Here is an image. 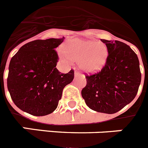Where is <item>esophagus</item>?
Returning a JSON list of instances; mask_svg holds the SVG:
<instances>
[{
    "instance_id": "esophagus-1",
    "label": "esophagus",
    "mask_w": 148,
    "mask_h": 148,
    "mask_svg": "<svg viewBox=\"0 0 148 148\" xmlns=\"http://www.w3.org/2000/svg\"><path fill=\"white\" fill-rule=\"evenodd\" d=\"M79 74H80V73H79V71H75V72H74V75H75V77H77V76H79Z\"/></svg>"
}]
</instances>
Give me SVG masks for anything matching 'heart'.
Returning a JSON list of instances; mask_svg holds the SVG:
<instances>
[{"label":"heart","instance_id":"heart-1","mask_svg":"<svg viewBox=\"0 0 148 148\" xmlns=\"http://www.w3.org/2000/svg\"><path fill=\"white\" fill-rule=\"evenodd\" d=\"M60 59L70 64L79 60V67L84 71L94 72L102 69L108 58V49L104 43L92 40L73 38L59 51Z\"/></svg>","mask_w":148,"mask_h":148}]
</instances>
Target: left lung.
<instances>
[{
	"label": "left lung",
	"mask_w": 148,
	"mask_h": 148,
	"mask_svg": "<svg viewBox=\"0 0 148 148\" xmlns=\"http://www.w3.org/2000/svg\"><path fill=\"white\" fill-rule=\"evenodd\" d=\"M101 40L107 46V60L101 71L86 74L81 94L91 110L112 114L135 98L142 74L138 57L130 46L119 40Z\"/></svg>",
	"instance_id": "8db88e82"
}]
</instances>
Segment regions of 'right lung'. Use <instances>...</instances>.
I'll return each mask as SVG.
<instances>
[{"label": "right lung", "instance_id": "add662e5", "mask_svg": "<svg viewBox=\"0 0 148 148\" xmlns=\"http://www.w3.org/2000/svg\"><path fill=\"white\" fill-rule=\"evenodd\" d=\"M62 41L63 38L31 41L12 58L7 88L21 110L40 116L57 108L62 90L74 77L73 69L62 74L56 68L59 58L55 49Z\"/></svg>", "mask_w": 148, "mask_h": 148}]
</instances>
